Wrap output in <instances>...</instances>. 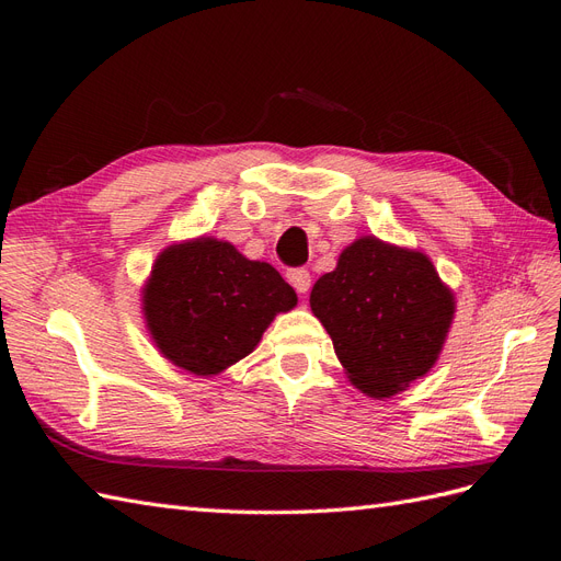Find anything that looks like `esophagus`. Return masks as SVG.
<instances>
[{"instance_id":"1","label":"esophagus","mask_w":561,"mask_h":561,"mask_svg":"<svg viewBox=\"0 0 561 561\" xmlns=\"http://www.w3.org/2000/svg\"><path fill=\"white\" fill-rule=\"evenodd\" d=\"M287 280L295 287L299 295H307L309 287H311V274L307 268H290L287 271Z\"/></svg>"}]
</instances>
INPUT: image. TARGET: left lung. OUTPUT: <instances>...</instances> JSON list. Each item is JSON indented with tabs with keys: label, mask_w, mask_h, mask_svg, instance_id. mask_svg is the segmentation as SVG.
<instances>
[{
	"label": "left lung",
	"mask_w": 561,
	"mask_h": 561,
	"mask_svg": "<svg viewBox=\"0 0 561 561\" xmlns=\"http://www.w3.org/2000/svg\"><path fill=\"white\" fill-rule=\"evenodd\" d=\"M311 311L339 363L369 398H390L439 358L456 301L419 250L363 236L311 290Z\"/></svg>",
	"instance_id": "left-lung-1"
}]
</instances>
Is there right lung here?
Masks as SVG:
<instances>
[{"label":"right lung","instance_id":"obj_1","mask_svg":"<svg viewBox=\"0 0 561 561\" xmlns=\"http://www.w3.org/2000/svg\"><path fill=\"white\" fill-rule=\"evenodd\" d=\"M295 307V290L274 266L210 236L168 245L142 287L157 348L196 377L219 375L245 358L276 313Z\"/></svg>","mask_w":561,"mask_h":561}]
</instances>
